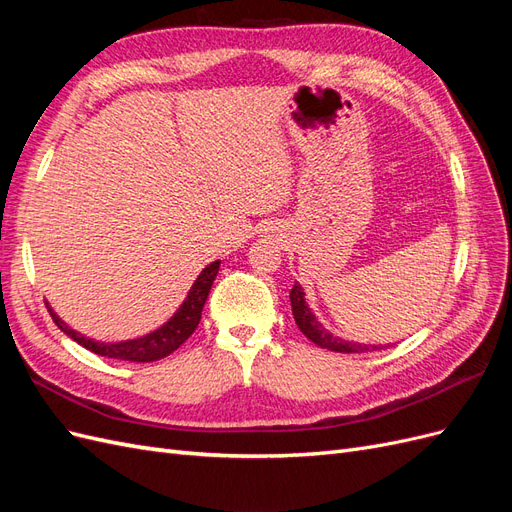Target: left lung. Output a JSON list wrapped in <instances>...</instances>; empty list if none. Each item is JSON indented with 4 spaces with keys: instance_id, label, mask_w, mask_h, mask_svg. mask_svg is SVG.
<instances>
[{
    "instance_id": "8db88e82",
    "label": "left lung",
    "mask_w": 512,
    "mask_h": 512,
    "mask_svg": "<svg viewBox=\"0 0 512 512\" xmlns=\"http://www.w3.org/2000/svg\"><path fill=\"white\" fill-rule=\"evenodd\" d=\"M290 305H292V316L301 333L312 339V342L320 348H327L331 352H344V354H359V352H371V350H382L391 344H361L352 342V339H344L335 333H331L324 324L316 318L312 307L305 301V290L299 282H294L290 290Z\"/></svg>"
}]
</instances>
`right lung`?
Returning a JSON list of instances; mask_svg holds the SVG:
<instances>
[{
    "instance_id": "add662e5",
    "label": "right lung",
    "mask_w": 512,
    "mask_h": 512,
    "mask_svg": "<svg viewBox=\"0 0 512 512\" xmlns=\"http://www.w3.org/2000/svg\"><path fill=\"white\" fill-rule=\"evenodd\" d=\"M220 262L222 260H215L203 271H200L192 288L188 290V297L183 299V303L177 307V312L170 316L162 324V327H158L156 331H151L147 335L126 339V342H100V339L87 337L76 329H72L68 322L61 320L55 309L49 305V301H46V307H49V312H51L57 327L64 331L70 339H74L76 344L87 348L89 352H96L100 356H108V359H117V361H130V363L160 361L170 352H175L185 342V339H188L196 331L215 275H218V271H220Z\"/></svg>"
}]
</instances>
